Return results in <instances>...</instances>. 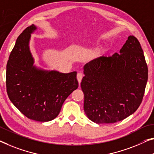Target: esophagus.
Masks as SVG:
<instances>
[{
    "mask_svg": "<svg viewBox=\"0 0 154 154\" xmlns=\"http://www.w3.org/2000/svg\"><path fill=\"white\" fill-rule=\"evenodd\" d=\"M82 77H83V74H82L81 72L78 73V74H77V80H78V81H79V84L80 83V82H81V80H82Z\"/></svg>",
    "mask_w": 154,
    "mask_h": 154,
    "instance_id": "esophagus-1",
    "label": "esophagus"
}]
</instances>
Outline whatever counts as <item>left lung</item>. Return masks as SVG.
<instances>
[{
    "label": "left lung",
    "instance_id": "8db88e82",
    "mask_svg": "<svg viewBox=\"0 0 154 154\" xmlns=\"http://www.w3.org/2000/svg\"><path fill=\"white\" fill-rule=\"evenodd\" d=\"M80 83L84 111L97 124L114 123L134 113L142 103L148 68L138 39L129 36L112 56H100L85 65Z\"/></svg>",
    "mask_w": 154,
    "mask_h": 154
}]
</instances>
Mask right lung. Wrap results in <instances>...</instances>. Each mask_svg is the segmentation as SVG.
<instances>
[{"label": "right lung", "mask_w": 154, "mask_h": 154, "mask_svg": "<svg viewBox=\"0 0 154 154\" xmlns=\"http://www.w3.org/2000/svg\"><path fill=\"white\" fill-rule=\"evenodd\" d=\"M34 25L18 37L9 55L6 71V87L9 100L26 117L47 122L58 116L66 98L79 87L76 72L63 74L46 71L34 65L29 50Z\"/></svg>", "instance_id": "obj_1"}]
</instances>
